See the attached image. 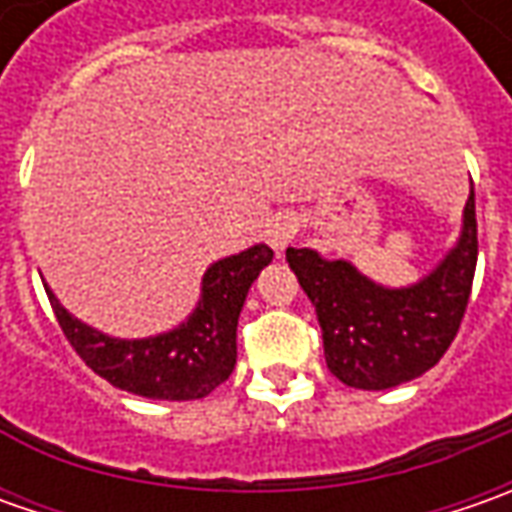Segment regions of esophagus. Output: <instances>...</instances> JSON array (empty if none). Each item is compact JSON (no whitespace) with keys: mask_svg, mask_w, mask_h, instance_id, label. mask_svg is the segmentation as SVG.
I'll return each mask as SVG.
<instances>
[{"mask_svg":"<svg viewBox=\"0 0 512 512\" xmlns=\"http://www.w3.org/2000/svg\"><path fill=\"white\" fill-rule=\"evenodd\" d=\"M296 233H299V219L293 213H279L276 219H270V225L265 230L267 245L273 247L276 253H282L296 239Z\"/></svg>","mask_w":512,"mask_h":512,"instance_id":"34e87169","label":"esophagus"}]
</instances>
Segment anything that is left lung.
<instances>
[{"mask_svg": "<svg viewBox=\"0 0 512 512\" xmlns=\"http://www.w3.org/2000/svg\"><path fill=\"white\" fill-rule=\"evenodd\" d=\"M476 256L473 187L456 245L413 285H379L347 259L287 247V265L322 325L327 370L356 390H390L413 382L442 359L462 325Z\"/></svg>", "mask_w": 512, "mask_h": 512, "instance_id": "8db88e82", "label": "left lung"}]
</instances>
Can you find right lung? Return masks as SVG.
<instances>
[{"label": "right lung", "instance_id": "add662e5", "mask_svg": "<svg viewBox=\"0 0 512 512\" xmlns=\"http://www.w3.org/2000/svg\"><path fill=\"white\" fill-rule=\"evenodd\" d=\"M273 262V250L253 245L207 267L199 302L182 325L145 339H116L68 313L45 285L50 307L73 350L93 373L142 399L193 402L227 382L236 367V325L247 290Z\"/></svg>", "mask_w": 512, "mask_h": 512}]
</instances>
